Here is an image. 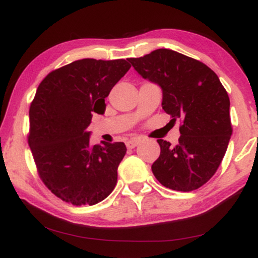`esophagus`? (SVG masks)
I'll return each instance as SVG.
<instances>
[{
  "label": "esophagus",
  "instance_id": "esophagus-1",
  "mask_svg": "<svg viewBox=\"0 0 258 258\" xmlns=\"http://www.w3.org/2000/svg\"><path fill=\"white\" fill-rule=\"evenodd\" d=\"M139 142L140 140L138 139V138H132V139H130V140H127L126 142V146L128 149H135L137 145L139 144Z\"/></svg>",
  "mask_w": 258,
  "mask_h": 258
}]
</instances>
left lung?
Returning a JSON list of instances; mask_svg holds the SVG:
<instances>
[{
    "label": "left lung",
    "instance_id": "left-lung-1",
    "mask_svg": "<svg viewBox=\"0 0 258 258\" xmlns=\"http://www.w3.org/2000/svg\"><path fill=\"white\" fill-rule=\"evenodd\" d=\"M128 61L161 88L164 112L174 121L182 120L177 145L157 140L161 155L151 167L153 175L174 190L200 188L216 174L232 135L230 99L219 77L201 61L168 48Z\"/></svg>",
    "mask_w": 258,
    "mask_h": 258
}]
</instances>
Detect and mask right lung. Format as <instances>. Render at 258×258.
Wrapping results in <instances>:
<instances>
[{
	"mask_svg": "<svg viewBox=\"0 0 258 258\" xmlns=\"http://www.w3.org/2000/svg\"><path fill=\"white\" fill-rule=\"evenodd\" d=\"M130 68L125 59L86 58L39 84L29 108L28 144L42 182L65 202L93 206L115 187L126 145H91L87 128L93 113H105V99Z\"/></svg>",
	"mask_w": 258,
	"mask_h": 258,
	"instance_id": "add662e5",
	"label": "right lung"
}]
</instances>
